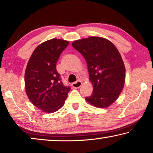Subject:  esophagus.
Returning a JSON list of instances; mask_svg holds the SVG:
<instances>
[{"label":"esophagus","mask_w":153,"mask_h":153,"mask_svg":"<svg viewBox=\"0 0 153 153\" xmlns=\"http://www.w3.org/2000/svg\"><path fill=\"white\" fill-rule=\"evenodd\" d=\"M82 86V82L81 81H77L76 82H74L71 84V86L73 88H79Z\"/></svg>","instance_id":"obj_1"}]
</instances>
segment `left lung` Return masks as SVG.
Returning a JSON list of instances; mask_svg holds the SVG:
<instances>
[{
  "label": "left lung",
  "mask_w": 153,
  "mask_h": 153,
  "mask_svg": "<svg viewBox=\"0 0 153 153\" xmlns=\"http://www.w3.org/2000/svg\"><path fill=\"white\" fill-rule=\"evenodd\" d=\"M72 46L86 60L93 86L92 94L85 99L96 107H108L125 84L126 68L120 52L111 41L98 36L76 40Z\"/></svg>",
  "instance_id": "8db88e82"
}]
</instances>
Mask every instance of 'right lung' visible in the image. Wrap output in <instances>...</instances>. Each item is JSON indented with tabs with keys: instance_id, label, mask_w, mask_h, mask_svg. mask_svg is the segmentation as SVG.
I'll return each instance as SVG.
<instances>
[{
	"instance_id": "add662e5",
	"label": "right lung",
	"mask_w": 153,
	"mask_h": 153,
	"mask_svg": "<svg viewBox=\"0 0 153 153\" xmlns=\"http://www.w3.org/2000/svg\"><path fill=\"white\" fill-rule=\"evenodd\" d=\"M67 40H49L38 45L31 55L25 71V88L29 100L43 112L51 113L63 107L70 91L56 71L61 53L69 45Z\"/></svg>"
}]
</instances>
